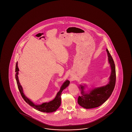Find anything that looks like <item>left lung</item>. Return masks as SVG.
<instances>
[{"label":"left lung","mask_w":132,"mask_h":132,"mask_svg":"<svg viewBox=\"0 0 132 132\" xmlns=\"http://www.w3.org/2000/svg\"><path fill=\"white\" fill-rule=\"evenodd\" d=\"M106 51L111 70L109 82L105 86L92 89L88 93H86L84 91L85 87L86 86L80 85L79 88L81 90L82 95L79 96L78 103L80 106L85 109H92L100 106L108 100L114 90L116 80L115 64L107 49Z\"/></svg>","instance_id":"8db88e82"}]
</instances>
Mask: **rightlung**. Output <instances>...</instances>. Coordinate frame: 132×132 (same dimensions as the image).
Segmentation results:
<instances>
[{
    "instance_id": "right-lung-1",
    "label": "right lung",
    "mask_w": 132,
    "mask_h": 132,
    "mask_svg": "<svg viewBox=\"0 0 132 132\" xmlns=\"http://www.w3.org/2000/svg\"><path fill=\"white\" fill-rule=\"evenodd\" d=\"M19 69L18 67V62L16 63L15 65V79L16 80L17 84H18V88L20 91V93L22 95V97L23 98L27 104H28L29 105L32 106V107L36 109V110L40 111L41 112L46 113H51L56 111L59 109V106H60L61 104V96L62 94V91L66 88L67 87L69 86L70 81L68 80H66L65 82L63 83L62 86H61L60 91L57 93L56 97H55L54 100L51 101L49 102H45L43 103L40 105H36L34 104L30 100L28 99V97H26L23 93V89L22 86L20 85L19 79H18V71Z\"/></svg>"
}]
</instances>
